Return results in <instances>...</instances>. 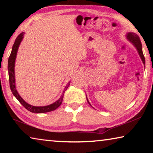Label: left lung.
Here are the masks:
<instances>
[{"mask_svg": "<svg viewBox=\"0 0 153 153\" xmlns=\"http://www.w3.org/2000/svg\"><path fill=\"white\" fill-rule=\"evenodd\" d=\"M126 36L127 40H128L129 42H130L131 44H132L134 47L136 48V50H137V51H138V55L140 56V59H141L142 63H144V65H145V58L144 56L143 53H142V43H141V41H140V39L139 36L137 35L136 33H133V32L127 33ZM86 99H87L88 102V104L91 106V107H92L91 104L90 103V102L88 101V100L87 97H86Z\"/></svg>", "mask_w": 153, "mask_h": 153, "instance_id": "1", "label": "left lung"}]
</instances>
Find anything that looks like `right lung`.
Wrapping results in <instances>:
<instances>
[{
	"instance_id": "1",
	"label": "right lung",
	"mask_w": 153,
	"mask_h": 153,
	"mask_svg": "<svg viewBox=\"0 0 153 153\" xmlns=\"http://www.w3.org/2000/svg\"><path fill=\"white\" fill-rule=\"evenodd\" d=\"M25 34L24 32H22L20 34L17 36L16 39H15L14 45H13L12 51L10 55L8 60V71H9V84H10V88H11V92L15 96V97L19 100V102L22 104L24 107L26 108L30 112L34 113H46L50 112V111H53L57 108L59 106L61 105L62 101L63 99V95L65 92L66 91L67 88L69 87V84H70V82L67 83L65 88L64 91L63 92V94L61 96V97L59 99L53 102V104H51L49 105L43 106V107H36V106H33L30 104H28L23 98L20 97L19 93L17 91L16 86H15V59H16L17 53L18 48L20 45L21 42L24 38V36Z\"/></svg>"
}]
</instances>
